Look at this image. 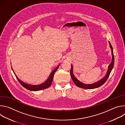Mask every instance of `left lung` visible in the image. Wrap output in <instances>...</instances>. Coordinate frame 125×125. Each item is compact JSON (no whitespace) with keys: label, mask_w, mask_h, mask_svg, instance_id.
<instances>
[{"label":"left lung","mask_w":125,"mask_h":125,"mask_svg":"<svg viewBox=\"0 0 125 125\" xmlns=\"http://www.w3.org/2000/svg\"><path fill=\"white\" fill-rule=\"evenodd\" d=\"M109 45L111 49V51H112V60L111 63H110V64L108 66V71L107 72V74L106 75V76H105V77H104L103 79H102L101 80L93 83V84H85L83 83L82 82H81L80 81H79L74 75L73 73V66L72 65H71V70H70V75H71V77L72 78V79L73 80L74 83H75V84L78 87H80L81 88H85V89H94V88H95L97 87H98L100 86H101L102 85H103L107 81V80L108 79V77H109L110 74L111 72V71L113 68L114 66V54H113V48L112 47V45L110 43V42H109Z\"/></svg>","instance_id":"obj_1"}]
</instances>
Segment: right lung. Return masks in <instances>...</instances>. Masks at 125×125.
<instances>
[{
  "instance_id": "right-lung-1",
  "label": "right lung",
  "mask_w": 125,
  "mask_h": 125,
  "mask_svg": "<svg viewBox=\"0 0 125 125\" xmlns=\"http://www.w3.org/2000/svg\"><path fill=\"white\" fill-rule=\"evenodd\" d=\"M59 66V65H58L54 70L52 71V72L51 73L50 76H49L48 78L47 79V80L44 83H43L41 84H39V85H32V84H30L25 83L24 82H22V81H21L19 79V78H18L17 76L15 75V73L13 71L12 68V69L13 71L14 74L15 75V76H16L17 79L18 80V81H19L20 83L23 87L27 88V90L31 91H40V90H44V89L47 88L51 85V83L53 81V77H54V74L56 72V71L57 70Z\"/></svg>"
}]
</instances>
